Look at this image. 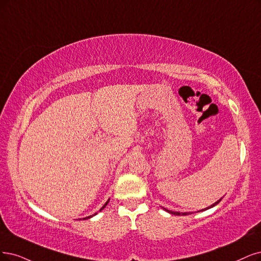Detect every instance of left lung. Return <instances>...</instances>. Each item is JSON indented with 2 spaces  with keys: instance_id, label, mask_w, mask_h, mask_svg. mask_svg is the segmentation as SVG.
I'll list each match as a JSON object with an SVG mask.
<instances>
[{
  "instance_id": "1",
  "label": "left lung",
  "mask_w": 261,
  "mask_h": 261,
  "mask_svg": "<svg viewBox=\"0 0 261 261\" xmlns=\"http://www.w3.org/2000/svg\"><path fill=\"white\" fill-rule=\"evenodd\" d=\"M221 199H223V198H220V199H219L217 202H215L214 204H212L211 206H208V207H206V208H203V210H201V211H205V210H208V208H211V207L215 206L216 204H218V203H219V202L221 201ZM163 210L167 211L168 213H170V214H173V215H188V214H190V213H179V212H173V211H169L168 208H165V207H163ZM201 211H199V212H201Z\"/></svg>"
}]
</instances>
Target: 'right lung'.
<instances>
[{
  "label": "right lung",
  "mask_w": 261,
  "mask_h": 261,
  "mask_svg": "<svg viewBox=\"0 0 261 261\" xmlns=\"http://www.w3.org/2000/svg\"><path fill=\"white\" fill-rule=\"evenodd\" d=\"M109 201H110V199H109L108 201H106V202H105V204H104V205H103V206L101 207V210H103V208H104V207H105L106 205H108V203H109ZM101 210H100V211H101ZM95 214H96V213H95ZM95 214H94V215H95ZM94 215H91V216H88V217H85L84 219H88V218H90V217H92V216H94Z\"/></svg>",
  "instance_id": "1"
}]
</instances>
